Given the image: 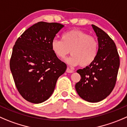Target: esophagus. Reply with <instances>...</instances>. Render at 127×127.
<instances>
[{"instance_id":"34e87169","label":"esophagus","mask_w":127,"mask_h":127,"mask_svg":"<svg viewBox=\"0 0 127 127\" xmlns=\"http://www.w3.org/2000/svg\"><path fill=\"white\" fill-rule=\"evenodd\" d=\"M66 72H67V73H72V72H73V70L71 69H69V67H67V69H66Z\"/></svg>"}]
</instances>
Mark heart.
<instances>
[{"mask_svg":"<svg viewBox=\"0 0 127 127\" xmlns=\"http://www.w3.org/2000/svg\"><path fill=\"white\" fill-rule=\"evenodd\" d=\"M53 53L58 58L64 59L70 53L72 56L66 60L72 66L81 64L82 67L91 65L96 58L99 44L96 39L79 30L67 31L61 36V40L54 39L51 43Z\"/></svg>","mask_w":127,"mask_h":127,"instance_id":"1","label":"heart"}]
</instances>
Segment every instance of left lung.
I'll return each mask as SVG.
<instances>
[{
	"mask_svg": "<svg viewBox=\"0 0 127 127\" xmlns=\"http://www.w3.org/2000/svg\"><path fill=\"white\" fill-rule=\"evenodd\" d=\"M97 36L99 50L95 61L77 71L81 76L75 85L78 95L89 102H98L111 93L116 83L120 59L112 39L97 26L92 25Z\"/></svg>",
	"mask_w": 127,
	"mask_h": 127,
	"instance_id": "8db88e82",
	"label": "left lung"
}]
</instances>
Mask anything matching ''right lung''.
Segmentation results:
<instances>
[{
	"mask_svg": "<svg viewBox=\"0 0 127 127\" xmlns=\"http://www.w3.org/2000/svg\"><path fill=\"white\" fill-rule=\"evenodd\" d=\"M64 26L40 22L17 39L12 50L10 67L17 90L27 101L43 102L50 97L67 66L53 53L51 43Z\"/></svg>",
	"mask_w": 127,
	"mask_h": 127,
	"instance_id": "right-lung-1",
	"label": "right lung"
}]
</instances>
